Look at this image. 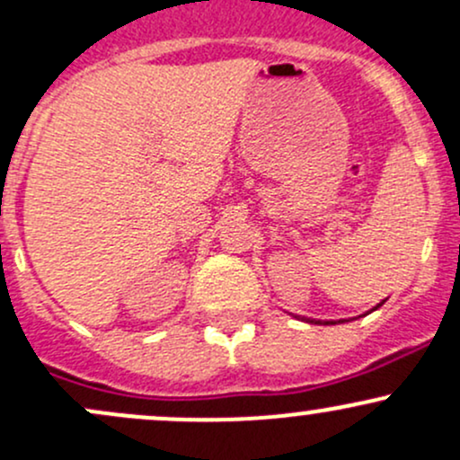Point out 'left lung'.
<instances>
[{
  "label": "left lung",
  "instance_id": "obj_1",
  "mask_svg": "<svg viewBox=\"0 0 460 460\" xmlns=\"http://www.w3.org/2000/svg\"><path fill=\"white\" fill-rule=\"evenodd\" d=\"M385 301H386V299H385ZM385 301H380V304H377L376 307H371L369 312H365V314H360V316H367V314H371V312H376L377 307H382V305H385ZM360 316H358V319H360ZM301 321H305V323H312V325H321V323H323V325H338V323H349V321H347V319H338V321H316V319H301Z\"/></svg>",
  "mask_w": 460,
  "mask_h": 460
}]
</instances>
